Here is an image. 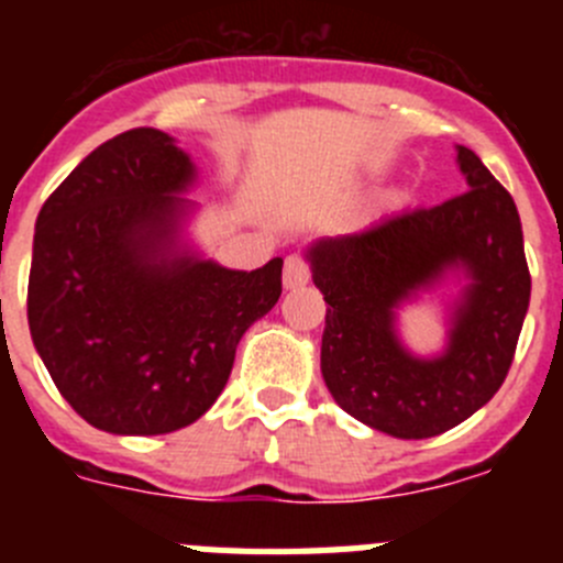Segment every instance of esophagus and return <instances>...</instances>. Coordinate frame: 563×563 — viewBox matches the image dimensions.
Listing matches in <instances>:
<instances>
[{
    "mask_svg": "<svg viewBox=\"0 0 563 563\" xmlns=\"http://www.w3.org/2000/svg\"><path fill=\"white\" fill-rule=\"evenodd\" d=\"M307 278H310V267L301 256H287L285 258V287L287 290H296V287H305Z\"/></svg>",
    "mask_w": 563,
    "mask_h": 563,
    "instance_id": "1",
    "label": "esophagus"
}]
</instances>
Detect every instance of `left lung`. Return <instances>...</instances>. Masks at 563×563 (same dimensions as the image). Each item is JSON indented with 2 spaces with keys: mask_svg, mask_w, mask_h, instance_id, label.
<instances>
[{
  "mask_svg": "<svg viewBox=\"0 0 563 563\" xmlns=\"http://www.w3.org/2000/svg\"><path fill=\"white\" fill-rule=\"evenodd\" d=\"M467 191L395 213L307 251L327 301L321 375L346 415L397 440H426L479 411L505 383L530 305V271L514 197L471 148L456 146ZM449 272L466 278L450 341L417 358L396 310Z\"/></svg>",
  "mask_w": 563,
  "mask_h": 563,
  "instance_id": "1",
  "label": "left lung"
}]
</instances>
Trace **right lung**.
<instances>
[{
    "label": "right lung",
    "mask_w": 563,
    "mask_h": 563,
    "mask_svg": "<svg viewBox=\"0 0 563 563\" xmlns=\"http://www.w3.org/2000/svg\"><path fill=\"white\" fill-rule=\"evenodd\" d=\"M197 180L161 129L87 154L38 211L27 282L33 346L64 400L109 434L200 420L247 327L282 296V256L228 271L183 242Z\"/></svg>",
    "instance_id": "1"
}]
</instances>
